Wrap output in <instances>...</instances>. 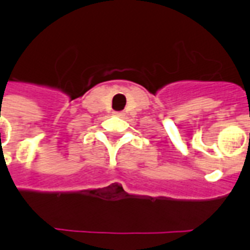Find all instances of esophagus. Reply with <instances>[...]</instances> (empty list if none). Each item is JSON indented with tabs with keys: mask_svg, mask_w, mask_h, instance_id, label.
<instances>
[{
	"mask_svg": "<svg viewBox=\"0 0 250 250\" xmlns=\"http://www.w3.org/2000/svg\"><path fill=\"white\" fill-rule=\"evenodd\" d=\"M115 115L116 116H123V112H115Z\"/></svg>",
	"mask_w": 250,
	"mask_h": 250,
	"instance_id": "34e87169",
	"label": "esophagus"
}]
</instances>
